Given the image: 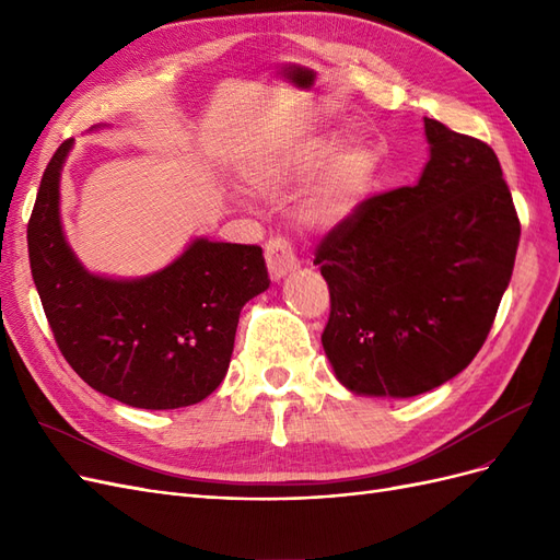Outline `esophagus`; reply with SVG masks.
<instances>
[{"label":"esophagus","mask_w":560,"mask_h":560,"mask_svg":"<svg viewBox=\"0 0 560 560\" xmlns=\"http://www.w3.org/2000/svg\"><path fill=\"white\" fill-rule=\"evenodd\" d=\"M266 266H268V273L273 280H282L284 276L294 273L299 268V259L292 249V245L287 243L284 238H270L266 243Z\"/></svg>","instance_id":"esophagus-1"}]
</instances>
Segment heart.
I'll use <instances>...</instances> for the list:
<instances>
[{
  "instance_id": "obj_1",
  "label": "heart",
  "mask_w": 560,
  "mask_h": 560,
  "mask_svg": "<svg viewBox=\"0 0 560 560\" xmlns=\"http://www.w3.org/2000/svg\"><path fill=\"white\" fill-rule=\"evenodd\" d=\"M315 172L314 176L312 173ZM296 198V219L308 229L329 231L362 210L378 177V154L362 140L336 144L331 135H308L261 165L266 184H292L310 175Z\"/></svg>"
}]
</instances>
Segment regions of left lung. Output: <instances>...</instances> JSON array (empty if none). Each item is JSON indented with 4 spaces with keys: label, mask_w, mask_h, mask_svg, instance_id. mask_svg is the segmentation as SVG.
I'll list each match as a JSON object with an SVG mask.
<instances>
[{
    "label": "left lung",
    "mask_w": 560,
    "mask_h": 560,
    "mask_svg": "<svg viewBox=\"0 0 560 560\" xmlns=\"http://www.w3.org/2000/svg\"><path fill=\"white\" fill-rule=\"evenodd\" d=\"M425 135L418 184L366 198L315 252L322 346L354 395L416 397L460 374L512 280L521 224L495 151L434 118Z\"/></svg>",
    "instance_id": "obj_1"
}]
</instances>
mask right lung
Masks as SVG:
<instances>
[{"mask_svg":"<svg viewBox=\"0 0 560 560\" xmlns=\"http://www.w3.org/2000/svg\"><path fill=\"white\" fill-rule=\"evenodd\" d=\"M74 140L48 161L27 224L30 268L62 358L97 393L135 409H179L224 381L245 303L268 290L257 245L196 238L156 273H89L60 224V173Z\"/></svg>","mask_w":560,"mask_h":560,"instance_id":"right-lung-1","label":"right lung"}]
</instances>
